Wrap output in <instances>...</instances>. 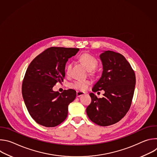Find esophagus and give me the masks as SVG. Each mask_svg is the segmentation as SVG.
<instances>
[{"label": "esophagus", "mask_w": 157, "mask_h": 157, "mask_svg": "<svg viewBox=\"0 0 157 157\" xmlns=\"http://www.w3.org/2000/svg\"><path fill=\"white\" fill-rule=\"evenodd\" d=\"M85 93L84 92H81V91H77L76 92V96L77 97H80L82 95H84Z\"/></svg>", "instance_id": "esophagus-1"}]
</instances>
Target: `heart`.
<instances>
[{"instance_id":"heart-1","label":"heart","mask_w":157,"mask_h":157,"mask_svg":"<svg viewBox=\"0 0 157 157\" xmlns=\"http://www.w3.org/2000/svg\"><path fill=\"white\" fill-rule=\"evenodd\" d=\"M79 61L85 66V68L90 72L92 71L97 66L98 62L96 58H94L91 55L84 53L80 55L78 57ZM72 64L69 63L66 67V73L69 74L71 69ZM91 84V81L87 79H77L70 82L69 84L70 87L76 89L79 91H84L86 90L88 86Z\"/></svg>"}]
</instances>
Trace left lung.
Masks as SVG:
<instances>
[{
  "label": "left lung",
  "instance_id": "left-lung-1",
  "mask_svg": "<svg viewBox=\"0 0 157 157\" xmlns=\"http://www.w3.org/2000/svg\"><path fill=\"white\" fill-rule=\"evenodd\" d=\"M103 66L101 78L93 91L104 90L102 98L90 93L91 102L86 113L92 122L100 126H108L120 121L127 113L133 96L136 75L130 63L121 54L105 51L100 55Z\"/></svg>",
  "mask_w": 157,
  "mask_h": 157
}]
</instances>
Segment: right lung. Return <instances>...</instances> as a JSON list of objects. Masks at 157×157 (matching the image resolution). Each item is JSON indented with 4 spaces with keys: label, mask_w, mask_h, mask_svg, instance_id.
I'll return each instance as SVG.
<instances>
[{
    "label": "right lung",
    "mask_w": 157,
    "mask_h": 157,
    "mask_svg": "<svg viewBox=\"0 0 157 157\" xmlns=\"http://www.w3.org/2000/svg\"><path fill=\"white\" fill-rule=\"evenodd\" d=\"M79 48L50 47L35 57L26 71L21 86L25 105L38 124L54 127L68 116V105L76 96L70 89L62 93L53 91L58 82L63 81L65 65Z\"/></svg>",
    "instance_id": "obj_1"
}]
</instances>
